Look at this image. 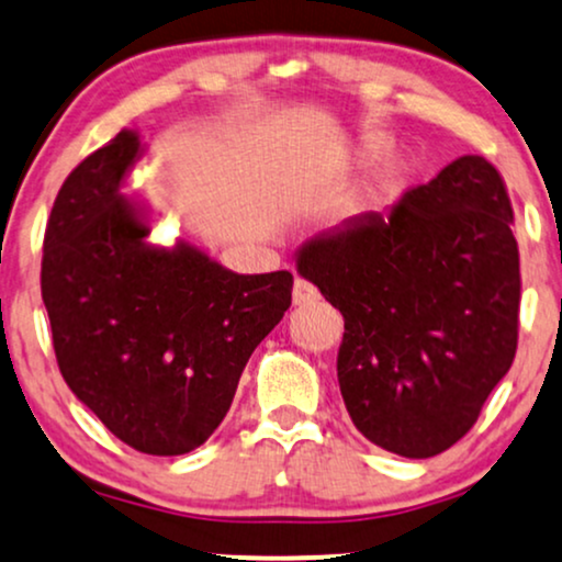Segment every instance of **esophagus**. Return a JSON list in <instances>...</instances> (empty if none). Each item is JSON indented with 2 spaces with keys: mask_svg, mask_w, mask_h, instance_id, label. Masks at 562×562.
I'll use <instances>...</instances> for the list:
<instances>
[{
  "mask_svg": "<svg viewBox=\"0 0 562 562\" xmlns=\"http://www.w3.org/2000/svg\"><path fill=\"white\" fill-rule=\"evenodd\" d=\"M317 300H321V292H317L315 283H310L307 279L294 281V304H313Z\"/></svg>",
  "mask_w": 562,
  "mask_h": 562,
  "instance_id": "1",
  "label": "esophagus"
}]
</instances>
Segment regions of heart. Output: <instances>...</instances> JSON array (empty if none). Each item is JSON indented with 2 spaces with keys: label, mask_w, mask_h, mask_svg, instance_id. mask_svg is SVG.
I'll use <instances>...</instances> for the list:
<instances>
[{
  "label": "heart",
  "mask_w": 562,
  "mask_h": 562,
  "mask_svg": "<svg viewBox=\"0 0 562 562\" xmlns=\"http://www.w3.org/2000/svg\"><path fill=\"white\" fill-rule=\"evenodd\" d=\"M385 150V143L383 140H378V137H370V140L364 143V148H362V154L364 156H380Z\"/></svg>",
  "instance_id": "heart-1"
}]
</instances>
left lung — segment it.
<instances>
[{
	"instance_id": "8db88e82",
	"label": "left lung",
	"mask_w": 562,
	"mask_h": 562,
	"mask_svg": "<svg viewBox=\"0 0 562 562\" xmlns=\"http://www.w3.org/2000/svg\"><path fill=\"white\" fill-rule=\"evenodd\" d=\"M296 268L341 310L338 385L367 440L429 459L474 427L514 364L521 304L514 207L487 158L310 239Z\"/></svg>"
}]
</instances>
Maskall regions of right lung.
Returning a JSON list of instances; mask_svg holds the SVG:
<instances>
[{"mask_svg":"<svg viewBox=\"0 0 562 562\" xmlns=\"http://www.w3.org/2000/svg\"><path fill=\"white\" fill-rule=\"evenodd\" d=\"M133 130L69 171L44 234L41 296L69 391L148 456H182L226 417L249 355L292 307L289 270L239 276L148 224L120 192Z\"/></svg>","mask_w":562,"mask_h":562,"instance_id":"obj_1","label":"right lung"}]
</instances>
